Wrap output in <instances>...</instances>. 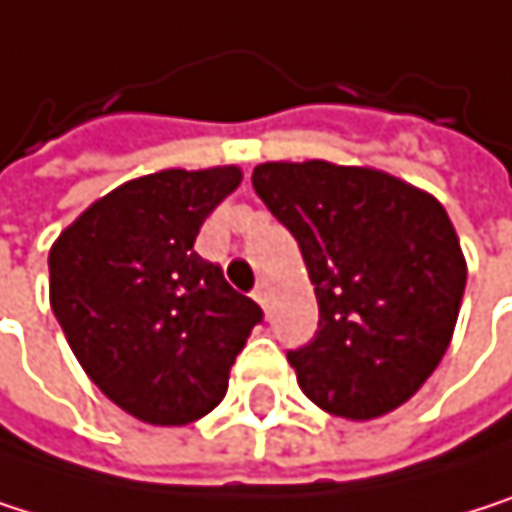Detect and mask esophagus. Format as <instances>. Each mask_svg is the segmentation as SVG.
<instances>
[{
    "label": "esophagus",
    "instance_id": "obj_1",
    "mask_svg": "<svg viewBox=\"0 0 512 512\" xmlns=\"http://www.w3.org/2000/svg\"><path fill=\"white\" fill-rule=\"evenodd\" d=\"M251 297H254V303H261V309H264V312H270V291H267L264 285H261V288H254V294H251Z\"/></svg>",
    "mask_w": 512,
    "mask_h": 512
}]
</instances>
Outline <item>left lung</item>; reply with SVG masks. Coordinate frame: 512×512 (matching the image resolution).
Here are the masks:
<instances>
[{"label": "left lung", "mask_w": 512, "mask_h": 512, "mask_svg": "<svg viewBox=\"0 0 512 512\" xmlns=\"http://www.w3.org/2000/svg\"><path fill=\"white\" fill-rule=\"evenodd\" d=\"M251 185L294 233L318 297V333L288 351L303 393L345 420L405 405L450 348L465 254L447 209L375 167L267 161Z\"/></svg>", "instance_id": "8db88e82"}]
</instances>
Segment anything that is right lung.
<instances>
[{"instance_id":"1","label":"right lung","mask_w":512,"mask_h":512,"mask_svg":"<svg viewBox=\"0 0 512 512\" xmlns=\"http://www.w3.org/2000/svg\"><path fill=\"white\" fill-rule=\"evenodd\" d=\"M239 182L236 164L128 179L50 248V306L77 363L149 426L206 417L264 318L194 251L203 221Z\"/></svg>"}]
</instances>
